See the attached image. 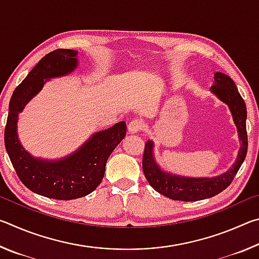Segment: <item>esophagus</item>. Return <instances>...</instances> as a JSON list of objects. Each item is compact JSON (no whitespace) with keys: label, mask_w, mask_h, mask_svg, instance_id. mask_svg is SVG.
Returning a JSON list of instances; mask_svg holds the SVG:
<instances>
[{"label":"esophagus","mask_w":259,"mask_h":259,"mask_svg":"<svg viewBox=\"0 0 259 259\" xmlns=\"http://www.w3.org/2000/svg\"><path fill=\"white\" fill-rule=\"evenodd\" d=\"M145 128V123L142 120H134L131 121L128 125V133L129 134H138L140 131H143Z\"/></svg>","instance_id":"esophagus-1"}]
</instances>
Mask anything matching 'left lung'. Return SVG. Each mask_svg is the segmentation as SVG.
Here are the masks:
<instances>
[{"mask_svg":"<svg viewBox=\"0 0 259 259\" xmlns=\"http://www.w3.org/2000/svg\"><path fill=\"white\" fill-rule=\"evenodd\" d=\"M211 93L230 107L233 121L239 134V139L242 142L239 154L234 164L226 172L211 178H192L178 176L170 172H164L156 163L153 154L154 143L148 140L145 144L143 155V171L147 182L160 194L176 201H199L219 194L233 181L241 164L243 163L248 150V136L245 120L247 107L244 100L239 94L234 81L226 74L216 72L213 76Z\"/></svg>","mask_w":259,"mask_h":259,"instance_id":"1","label":"left lung"}]
</instances>
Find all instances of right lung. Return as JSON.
<instances>
[{
    "label": "right lung",
    "mask_w": 259,
    "mask_h": 259,
    "mask_svg": "<svg viewBox=\"0 0 259 259\" xmlns=\"http://www.w3.org/2000/svg\"><path fill=\"white\" fill-rule=\"evenodd\" d=\"M76 67L75 50L57 49L43 57L12 94L4 130L6 150L21 183L36 194L56 200L78 199L95 191L103 181L107 159L126 131L125 122H119L91 136L73 154L56 161L34 157L21 146L18 114L48 80L67 75Z\"/></svg>",
    "instance_id": "1"
}]
</instances>
